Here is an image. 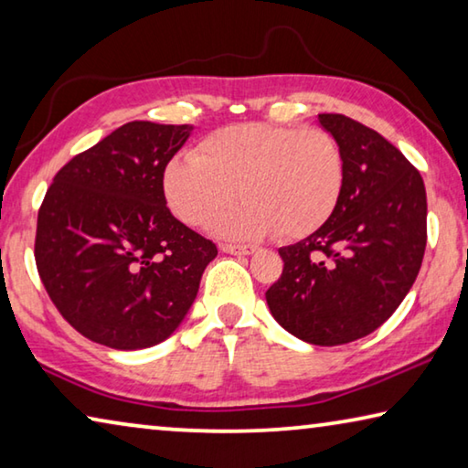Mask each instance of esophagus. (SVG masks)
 I'll use <instances>...</instances> for the list:
<instances>
[{
	"mask_svg": "<svg viewBox=\"0 0 468 468\" xmlns=\"http://www.w3.org/2000/svg\"><path fill=\"white\" fill-rule=\"evenodd\" d=\"M220 251L225 254H233V256H250L254 248L251 246H231V243H220Z\"/></svg>",
	"mask_w": 468,
	"mask_h": 468,
	"instance_id": "esophagus-1",
	"label": "esophagus"
}]
</instances>
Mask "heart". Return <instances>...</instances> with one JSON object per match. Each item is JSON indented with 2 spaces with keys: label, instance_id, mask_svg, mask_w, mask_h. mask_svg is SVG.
I'll return each mask as SVG.
<instances>
[{
  "label": "heart",
  "instance_id": "b5f03b06",
  "mask_svg": "<svg viewBox=\"0 0 468 468\" xmlns=\"http://www.w3.org/2000/svg\"><path fill=\"white\" fill-rule=\"evenodd\" d=\"M344 155L327 131L241 122L199 141L194 155L165 170L176 218L202 227L241 193L249 202L223 213L212 231L229 239H287L323 227L344 189Z\"/></svg>",
  "mask_w": 468,
  "mask_h": 468
}]
</instances>
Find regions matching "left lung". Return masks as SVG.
<instances>
[{
	"mask_svg": "<svg viewBox=\"0 0 468 468\" xmlns=\"http://www.w3.org/2000/svg\"><path fill=\"white\" fill-rule=\"evenodd\" d=\"M318 122L344 155V189L323 227L279 250L283 274L266 303L298 339L341 346L379 329L410 292L427 246V194L377 131L344 114Z\"/></svg>",
	"mask_w": 468,
	"mask_h": 468,
	"instance_id": "8db88e82",
	"label": "left lung"
}]
</instances>
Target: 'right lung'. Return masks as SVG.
Masks as SVG:
<instances>
[{
	"label": "right lung",
	"mask_w": 468,
	"mask_h": 468,
	"mask_svg": "<svg viewBox=\"0 0 468 468\" xmlns=\"http://www.w3.org/2000/svg\"><path fill=\"white\" fill-rule=\"evenodd\" d=\"M191 124L127 122L60 168L37 218L35 261L80 335L114 350L168 339L217 246L166 207L165 168Z\"/></svg>",
	"instance_id": "1"
}]
</instances>
